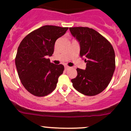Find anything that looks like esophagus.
<instances>
[{"instance_id":"obj_1","label":"esophagus","mask_w":131,"mask_h":131,"mask_svg":"<svg viewBox=\"0 0 131 131\" xmlns=\"http://www.w3.org/2000/svg\"><path fill=\"white\" fill-rule=\"evenodd\" d=\"M70 67H68V66H64V69L66 70H68V69H70Z\"/></svg>"}]
</instances>
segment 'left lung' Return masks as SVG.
<instances>
[{"label": "left lung", "mask_w": 131, "mask_h": 131, "mask_svg": "<svg viewBox=\"0 0 131 131\" xmlns=\"http://www.w3.org/2000/svg\"><path fill=\"white\" fill-rule=\"evenodd\" d=\"M70 31L80 44V56L85 70L77 68L72 79L73 88L86 96H95L106 89L115 69V55L112 44L96 30L88 27H72Z\"/></svg>", "instance_id": "1"}]
</instances>
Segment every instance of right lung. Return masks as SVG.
I'll return each mask as SVG.
<instances>
[{
	"instance_id": "obj_1",
	"label": "right lung",
	"mask_w": 131,
	"mask_h": 131,
	"mask_svg": "<svg viewBox=\"0 0 131 131\" xmlns=\"http://www.w3.org/2000/svg\"><path fill=\"white\" fill-rule=\"evenodd\" d=\"M68 28L45 25L22 40L15 58L18 76L25 89L35 96H45L55 89L64 66L50 62L55 42Z\"/></svg>"
}]
</instances>
